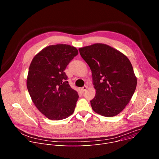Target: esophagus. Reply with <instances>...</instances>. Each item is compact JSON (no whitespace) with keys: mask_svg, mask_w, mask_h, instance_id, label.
<instances>
[{"mask_svg":"<svg viewBox=\"0 0 159 159\" xmlns=\"http://www.w3.org/2000/svg\"><path fill=\"white\" fill-rule=\"evenodd\" d=\"M87 86H86V85H85V86L82 87L81 88L82 92H84V91H85V90H87Z\"/></svg>","mask_w":159,"mask_h":159,"instance_id":"1","label":"esophagus"}]
</instances>
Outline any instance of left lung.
<instances>
[{"instance_id": "obj_1", "label": "left lung", "mask_w": 159, "mask_h": 159, "mask_svg": "<svg viewBox=\"0 0 159 159\" xmlns=\"http://www.w3.org/2000/svg\"><path fill=\"white\" fill-rule=\"evenodd\" d=\"M92 71L96 96L90 101L96 113L112 117L129 103L137 80L129 59L107 44L96 43L79 49Z\"/></svg>"}]
</instances>
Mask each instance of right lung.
<instances>
[{
  "label": "right lung",
  "instance_id": "add662e5",
  "mask_svg": "<svg viewBox=\"0 0 159 159\" xmlns=\"http://www.w3.org/2000/svg\"><path fill=\"white\" fill-rule=\"evenodd\" d=\"M70 45H50L33 59L28 71L27 88L38 109L47 118L60 120L73 114L79 98L64 70L78 55Z\"/></svg>",
  "mask_w": 159,
  "mask_h": 159
}]
</instances>
